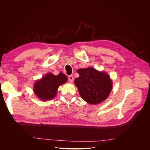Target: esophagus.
Segmentation results:
<instances>
[{"label":"esophagus","instance_id":"1","mask_svg":"<svg viewBox=\"0 0 150 150\" xmlns=\"http://www.w3.org/2000/svg\"><path fill=\"white\" fill-rule=\"evenodd\" d=\"M68 80L69 81L70 83H72V81H74V77L72 75H70L69 76V77H68Z\"/></svg>","mask_w":150,"mask_h":150}]
</instances>
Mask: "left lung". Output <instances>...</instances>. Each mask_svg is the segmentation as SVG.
<instances>
[{
  "label": "left lung",
  "instance_id": "left-lung-1",
  "mask_svg": "<svg viewBox=\"0 0 150 150\" xmlns=\"http://www.w3.org/2000/svg\"><path fill=\"white\" fill-rule=\"evenodd\" d=\"M78 72L79 77L75 79L74 84L85 101L96 104L108 97L112 89V82L108 74L93 67L79 69Z\"/></svg>",
  "mask_w": 150,
  "mask_h": 150
}]
</instances>
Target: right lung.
<instances>
[{
  "instance_id": "right-lung-1",
  "label": "right lung",
  "mask_w": 150,
  "mask_h": 150,
  "mask_svg": "<svg viewBox=\"0 0 150 150\" xmlns=\"http://www.w3.org/2000/svg\"><path fill=\"white\" fill-rule=\"evenodd\" d=\"M67 80V76L62 72L57 76L47 74L41 79L36 81L34 91L42 101L50 100L56 96L59 86L65 83Z\"/></svg>"
}]
</instances>
